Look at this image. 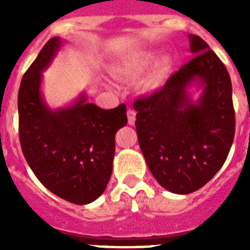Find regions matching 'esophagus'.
I'll return each mask as SVG.
<instances>
[{
  "instance_id": "obj_1",
  "label": "esophagus",
  "mask_w": 250,
  "mask_h": 250,
  "mask_svg": "<svg viewBox=\"0 0 250 250\" xmlns=\"http://www.w3.org/2000/svg\"><path fill=\"white\" fill-rule=\"evenodd\" d=\"M127 118H128V125H135V121H136V111L132 109H129L128 111H127Z\"/></svg>"
}]
</instances>
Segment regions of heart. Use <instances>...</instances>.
<instances>
[{"label": "heart", "mask_w": 250, "mask_h": 250, "mask_svg": "<svg viewBox=\"0 0 250 250\" xmlns=\"http://www.w3.org/2000/svg\"><path fill=\"white\" fill-rule=\"evenodd\" d=\"M157 57H158V50L156 49H145V50L132 53L114 64L113 71L122 79L133 80L139 78L141 74H144L156 62ZM172 70H174L172 58L170 56L161 57L150 68V71L145 75L144 79L141 80V89L145 92H154L160 89L161 86L166 83Z\"/></svg>", "instance_id": "obj_1"}]
</instances>
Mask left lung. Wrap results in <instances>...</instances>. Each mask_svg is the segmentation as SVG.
I'll list each match as a JSON object with an SVG mask.
<instances>
[{"instance_id":"1","label":"left lung","mask_w":250,"mask_h":250,"mask_svg":"<svg viewBox=\"0 0 250 250\" xmlns=\"http://www.w3.org/2000/svg\"><path fill=\"white\" fill-rule=\"evenodd\" d=\"M194 57L160 90L133 102L136 132L149 170L165 189L188 194L225 164L235 136L232 84L209 45L189 35ZM196 83L197 102L188 93Z\"/></svg>"}]
</instances>
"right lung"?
Here are the masks:
<instances>
[{"label":"right lung","instance_id":"1","mask_svg":"<svg viewBox=\"0 0 250 250\" xmlns=\"http://www.w3.org/2000/svg\"><path fill=\"white\" fill-rule=\"evenodd\" d=\"M62 46L53 37L21 79L18 93L19 140L27 164L52 193L85 205L97 200L111 176L115 133L127 125L122 104L104 110L82 93L72 105L52 110L41 93L42 71Z\"/></svg>","mask_w":250,"mask_h":250}]
</instances>
